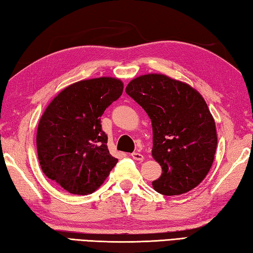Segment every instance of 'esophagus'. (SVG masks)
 I'll return each mask as SVG.
<instances>
[{"label": "esophagus", "mask_w": 253, "mask_h": 253, "mask_svg": "<svg viewBox=\"0 0 253 253\" xmlns=\"http://www.w3.org/2000/svg\"><path fill=\"white\" fill-rule=\"evenodd\" d=\"M131 157L134 158L135 161H139V162L144 161V155H143V154H140V153H132Z\"/></svg>", "instance_id": "1"}]
</instances>
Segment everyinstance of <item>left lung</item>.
<instances>
[{
  "mask_svg": "<svg viewBox=\"0 0 253 253\" xmlns=\"http://www.w3.org/2000/svg\"><path fill=\"white\" fill-rule=\"evenodd\" d=\"M126 93L151 118L152 156L163 172L154 190L168 196L193 190L211 169L217 145L215 122L202 95L162 74L137 77Z\"/></svg>",
  "mask_w": 253,
  "mask_h": 253,
  "instance_id": "left-lung-1",
  "label": "left lung"
}]
</instances>
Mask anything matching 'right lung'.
<instances>
[{
  "label": "right lung",
  "instance_id": "1",
  "mask_svg": "<svg viewBox=\"0 0 253 253\" xmlns=\"http://www.w3.org/2000/svg\"><path fill=\"white\" fill-rule=\"evenodd\" d=\"M123 89V81L113 77L80 80L60 91L41 116L37 130L41 169L69 193H93L117 164L100 117Z\"/></svg>",
  "mask_w": 253,
  "mask_h": 253
}]
</instances>
